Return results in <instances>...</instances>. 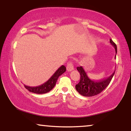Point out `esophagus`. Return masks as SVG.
Segmentation results:
<instances>
[{"mask_svg": "<svg viewBox=\"0 0 131 131\" xmlns=\"http://www.w3.org/2000/svg\"><path fill=\"white\" fill-rule=\"evenodd\" d=\"M66 69H67L68 71H71L73 70L74 68H73V65L72 62H69L67 63V66H66Z\"/></svg>", "mask_w": 131, "mask_h": 131, "instance_id": "34e87169", "label": "esophagus"}]
</instances>
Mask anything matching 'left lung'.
Masks as SVG:
<instances>
[{"label":"left lung","mask_w":131,"mask_h":131,"mask_svg":"<svg viewBox=\"0 0 131 131\" xmlns=\"http://www.w3.org/2000/svg\"><path fill=\"white\" fill-rule=\"evenodd\" d=\"M110 43L115 47L116 54V45L111 39H110ZM116 57V56L115 55V58ZM77 69L80 73V81L79 83L75 85V88L81 95L85 97L94 96L102 92L110 84L115 72V71L109 77L106 79H103L99 81H94L89 78L82 66H78Z\"/></svg>","instance_id":"1"}]
</instances>
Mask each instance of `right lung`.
<instances>
[{"mask_svg":"<svg viewBox=\"0 0 131 131\" xmlns=\"http://www.w3.org/2000/svg\"><path fill=\"white\" fill-rule=\"evenodd\" d=\"M66 67L64 65H62L55 72L50 78L49 80L43 84L41 85L37 86H29L24 85V86L26 89L28 90L31 93H34L36 94H45L47 93L54 88L56 85L57 80L59 77L62 74L66 71Z\"/></svg>","mask_w":131,"mask_h":131,"instance_id":"add662e5","label":"right lung"}]
</instances>
